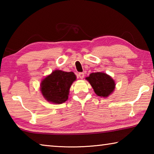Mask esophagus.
Instances as JSON below:
<instances>
[{
  "label": "esophagus",
  "mask_w": 154,
  "mask_h": 154,
  "mask_svg": "<svg viewBox=\"0 0 154 154\" xmlns=\"http://www.w3.org/2000/svg\"><path fill=\"white\" fill-rule=\"evenodd\" d=\"M84 76H85V75L83 72H79V77L80 78V79H83V78L84 77Z\"/></svg>",
  "instance_id": "34e87169"
}]
</instances>
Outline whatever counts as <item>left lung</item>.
<instances>
[{"label":"left lung","instance_id":"8db88e82","mask_svg":"<svg viewBox=\"0 0 154 154\" xmlns=\"http://www.w3.org/2000/svg\"><path fill=\"white\" fill-rule=\"evenodd\" d=\"M85 79L92 85L96 94L100 97H108L113 93L116 87L114 80L105 72H92Z\"/></svg>","mask_w":154,"mask_h":154}]
</instances>
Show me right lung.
Masks as SVG:
<instances>
[{
  "label": "right lung",
  "mask_w": 154,
  "mask_h": 154,
  "mask_svg": "<svg viewBox=\"0 0 154 154\" xmlns=\"http://www.w3.org/2000/svg\"><path fill=\"white\" fill-rule=\"evenodd\" d=\"M75 80L74 72L56 70L42 80L41 92L48 102L62 104L67 100L69 89Z\"/></svg>",
  "instance_id": "add662e5"
}]
</instances>
